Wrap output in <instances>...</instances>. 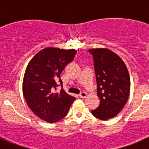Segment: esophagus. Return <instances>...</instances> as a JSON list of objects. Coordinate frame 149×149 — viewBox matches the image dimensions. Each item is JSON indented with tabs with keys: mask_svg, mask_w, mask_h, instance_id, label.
<instances>
[{
	"mask_svg": "<svg viewBox=\"0 0 149 149\" xmlns=\"http://www.w3.org/2000/svg\"><path fill=\"white\" fill-rule=\"evenodd\" d=\"M79 96H80V98H85L86 96H87V94H86V92H82V93H80Z\"/></svg>",
	"mask_w": 149,
	"mask_h": 149,
	"instance_id": "obj_1",
	"label": "esophagus"
}]
</instances>
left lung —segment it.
Listing matches in <instances>:
<instances>
[{
  "instance_id": "obj_1",
  "label": "left lung",
  "mask_w": 149,
  "mask_h": 149,
  "mask_svg": "<svg viewBox=\"0 0 149 149\" xmlns=\"http://www.w3.org/2000/svg\"><path fill=\"white\" fill-rule=\"evenodd\" d=\"M94 60L99 106L92 110L95 117L107 120L115 117L127 103L131 80L126 65L119 56L107 48L89 50Z\"/></svg>"
}]
</instances>
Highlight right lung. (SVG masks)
<instances>
[{"mask_svg":"<svg viewBox=\"0 0 149 149\" xmlns=\"http://www.w3.org/2000/svg\"><path fill=\"white\" fill-rule=\"evenodd\" d=\"M76 51L45 48L39 51L26 68L22 84L27 106L36 116L49 123L60 121L68 113L75 98L63 89L54 93L60 74L73 60Z\"/></svg>","mask_w":149,"mask_h":149,"instance_id":"obj_1","label":"right lung"}]
</instances>
